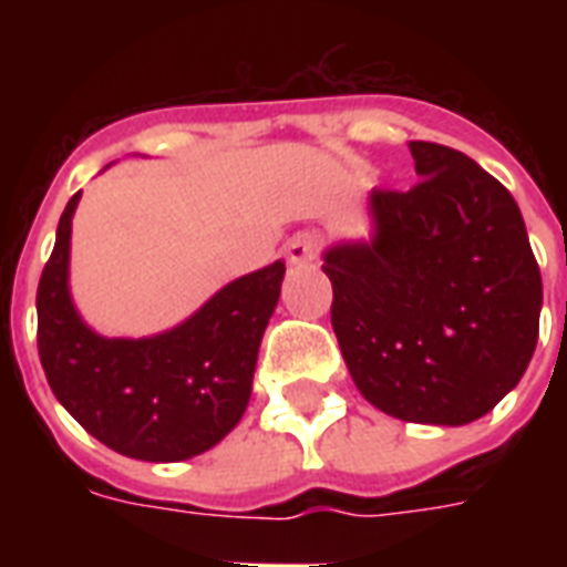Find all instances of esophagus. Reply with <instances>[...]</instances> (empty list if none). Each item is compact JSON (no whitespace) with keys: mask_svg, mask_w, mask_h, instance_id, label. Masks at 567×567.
Masks as SVG:
<instances>
[{"mask_svg":"<svg viewBox=\"0 0 567 567\" xmlns=\"http://www.w3.org/2000/svg\"><path fill=\"white\" fill-rule=\"evenodd\" d=\"M318 247H320L318 235H311V231H297V235L288 240L285 256H288L291 265H311V261L318 258Z\"/></svg>","mask_w":567,"mask_h":567,"instance_id":"esophagus-1","label":"esophagus"}]
</instances>
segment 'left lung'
I'll return each instance as SVG.
<instances>
[{"label": "left lung", "mask_w": 567, "mask_h": 567, "mask_svg": "<svg viewBox=\"0 0 567 567\" xmlns=\"http://www.w3.org/2000/svg\"><path fill=\"white\" fill-rule=\"evenodd\" d=\"M421 182L371 190V238L323 252L355 388L409 423L462 426L536 353L542 274L512 194L465 153L412 141Z\"/></svg>", "instance_id": "1"}]
</instances>
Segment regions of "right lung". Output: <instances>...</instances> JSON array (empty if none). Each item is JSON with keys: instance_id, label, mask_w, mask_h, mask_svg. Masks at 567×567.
<instances>
[{"instance_id": "obj_1", "label": "right lung", "mask_w": 567, "mask_h": 567, "mask_svg": "<svg viewBox=\"0 0 567 567\" xmlns=\"http://www.w3.org/2000/svg\"><path fill=\"white\" fill-rule=\"evenodd\" d=\"M82 190L58 220L38 285V353L58 403L105 447L144 462L212 450L247 412L258 347L282 291L285 261L223 285L179 327L105 338L75 311L70 235Z\"/></svg>"}]
</instances>
